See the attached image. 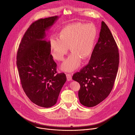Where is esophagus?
<instances>
[{"label": "esophagus", "instance_id": "34e87169", "mask_svg": "<svg viewBox=\"0 0 135 135\" xmlns=\"http://www.w3.org/2000/svg\"><path fill=\"white\" fill-rule=\"evenodd\" d=\"M66 77H67V80L68 81H70L72 80V76L70 74H66Z\"/></svg>", "mask_w": 135, "mask_h": 135}]
</instances>
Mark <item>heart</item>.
<instances>
[{
	"label": "heart",
	"mask_w": 135,
	"mask_h": 135,
	"mask_svg": "<svg viewBox=\"0 0 135 135\" xmlns=\"http://www.w3.org/2000/svg\"><path fill=\"white\" fill-rule=\"evenodd\" d=\"M97 35V28L92 23L69 25L60 31L59 39L53 37L50 39L51 55L55 60L62 61L69 47L73 52L61 68L64 71H73L79 67L82 58L86 59L91 56Z\"/></svg>",
	"instance_id": "1"
}]
</instances>
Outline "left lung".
Masks as SVG:
<instances>
[{
	"mask_svg": "<svg viewBox=\"0 0 135 135\" xmlns=\"http://www.w3.org/2000/svg\"><path fill=\"white\" fill-rule=\"evenodd\" d=\"M119 64L117 44L107 26L102 22L98 42L89 64L73 76L79 82V98L81 104L91 107L99 104L110 93Z\"/></svg>",
	"mask_w": 135,
	"mask_h": 135,
	"instance_id": "8db88e82",
	"label": "left lung"
}]
</instances>
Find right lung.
<instances>
[{
  "instance_id": "1",
  "label": "right lung",
  "mask_w": 135,
  "mask_h": 135,
  "mask_svg": "<svg viewBox=\"0 0 135 135\" xmlns=\"http://www.w3.org/2000/svg\"><path fill=\"white\" fill-rule=\"evenodd\" d=\"M57 18L54 16L33 22L22 38L16 56V65L25 93L33 103L45 108L56 103L67 79L64 73H57L50 41L45 40V31Z\"/></svg>"
}]
</instances>
